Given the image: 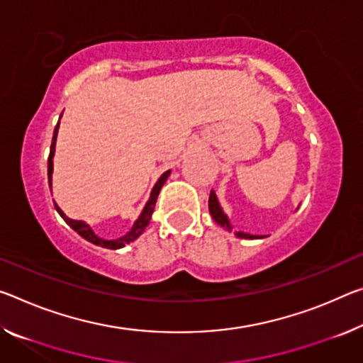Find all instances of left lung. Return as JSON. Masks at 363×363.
<instances>
[{
	"label": "left lung",
	"instance_id": "1",
	"mask_svg": "<svg viewBox=\"0 0 363 363\" xmlns=\"http://www.w3.org/2000/svg\"><path fill=\"white\" fill-rule=\"evenodd\" d=\"M208 210H210V215L213 216V220H215L218 224H220V226H223V228H226L228 231H231L233 229V226H231V223H229V220H228V216L224 215V211H223V208L220 206V202H218V199H216V194L215 192H210V199H208ZM235 235H238V238H245V239H262V235L260 238H258V235H252V234H247V233H235Z\"/></svg>",
	"mask_w": 363,
	"mask_h": 363
}]
</instances>
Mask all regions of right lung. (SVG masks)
Wrapping results in <instances>:
<instances>
[{
  "label": "right lung",
  "instance_id": "add662e5",
  "mask_svg": "<svg viewBox=\"0 0 363 363\" xmlns=\"http://www.w3.org/2000/svg\"><path fill=\"white\" fill-rule=\"evenodd\" d=\"M61 114H62V113H61ZM57 129H60V121H57V124H56V128H55V132H53V140H51L50 157H48V182H50V186H51V174H53V157H55V145H56ZM169 172H171V171H166V172H163V174H161L158 182L155 184V187H153V191H152V194H150V199H148V202H147V205H145V208L142 210L140 216L137 218V221L134 223V226H132V228L129 229V233H125L124 235H121V238H118V239H111V240L101 239V238H99V235H96L94 231H91V228L89 226L87 223L77 221V220H71V218H67V216L65 215V213H62V210H61L60 206H57L56 203H55V208H56L57 213H60L62 220H65V221L69 224V226H71V228L74 229V231H76L79 235H82V238H84L85 240H89V242L95 244V245L105 247V249L116 250V249H121V247H124V245H128V244H130V242H134V240H135L137 238H139V235H140L143 231H145V228L148 226V224H150L152 213H153V210H155V203H157L158 194H160V191H161V187H163V184L166 182V179H168Z\"/></svg>",
  "mask_w": 363,
  "mask_h": 363
}]
</instances>
